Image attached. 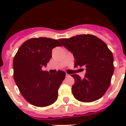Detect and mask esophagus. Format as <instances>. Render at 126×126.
I'll list each match as a JSON object with an SVG mask.
<instances>
[{"label": "esophagus", "mask_w": 126, "mask_h": 126, "mask_svg": "<svg viewBox=\"0 0 126 126\" xmlns=\"http://www.w3.org/2000/svg\"><path fill=\"white\" fill-rule=\"evenodd\" d=\"M70 76H71V75H69V74H67V73H66V77H70Z\"/></svg>", "instance_id": "1"}]
</instances>
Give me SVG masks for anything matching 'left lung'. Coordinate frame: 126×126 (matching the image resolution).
<instances>
[{"instance_id": "obj_1", "label": "left lung", "mask_w": 126, "mask_h": 126, "mask_svg": "<svg viewBox=\"0 0 126 126\" xmlns=\"http://www.w3.org/2000/svg\"><path fill=\"white\" fill-rule=\"evenodd\" d=\"M59 41L75 57V67H86L83 79L72 75L75 80L72 92L75 99L85 103L95 101L109 89L113 75L114 57L105 42L92 34H80Z\"/></svg>"}]
</instances>
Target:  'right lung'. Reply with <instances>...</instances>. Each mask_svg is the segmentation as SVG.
Here are the masks:
<instances>
[{
  "instance_id": "1",
  "label": "right lung",
  "mask_w": 126,
  "mask_h": 126,
  "mask_svg": "<svg viewBox=\"0 0 126 126\" xmlns=\"http://www.w3.org/2000/svg\"><path fill=\"white\" fill-rule=\"evenodd\" d=\"M61 46L59 40L50 38H32L22 44L13 61L14 79L27 101L38 107L55 103L65 73L54 75L42 70L51 57L52 49Z\"/></svg>"
}]
</instances>
